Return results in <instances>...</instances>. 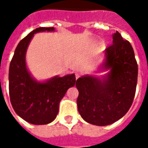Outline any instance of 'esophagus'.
<instances>
[{
    "label": "esophagus",
    "mask_w": 148,
    "mask_h": 148,
    "mask_svg": "<svg viewBox=\"0 0 148 148\" xmlns=\"http://www.w3.org/2000/svg\"><path fill=\"white\" fill-rule=\"evenodd\" d=\"M75 77H76V79H77L78 77H80V73L77 71V72H75Z\"/></svg>",
    "instance_id": "34e87169"
}]
</instances>
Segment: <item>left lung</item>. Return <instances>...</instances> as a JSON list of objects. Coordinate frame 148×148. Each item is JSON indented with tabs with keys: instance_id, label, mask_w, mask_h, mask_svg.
<instances>
[{
	"instance_id": "1",
	"label": "left lung",
	"mask_w": 148,
	"mask_h": 148,
	"mask_svg": "<svg viewBox=\"0 0 148 148\" xmlns=\"http://www.w3.org/2000/svg\"><path fill=\"white\" fill-rule=\"evenodd\" d=\"M112 39V44L106 50L104 66L110 69L108 76L103 79L85 76L76 82L81 116L97 126L109 125L123 117L133 102L136 90L138 65L133 48L118 32Z\"/></svg>"
}]
</instances>
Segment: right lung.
<instances>
[{"mask_svg":"<svg viewBox=\"0 0 148 148\" xmlns=\"http://www.w3.org/2000/svg\"><path fill=\"white\" fill-rule=\"evenodd\" d=\"M54 30L52 27H38L21 39L9 66L8 88L12 106L18 116L31 124H47L54 121L60 101L77 82L74 74H69L40 83L34 80L27 71L25 53L34 34Z\"/></svg>","mask_w":148,"mask_h":148,"instance_id":"add662e5","label":"right lung"}]
</instances>
